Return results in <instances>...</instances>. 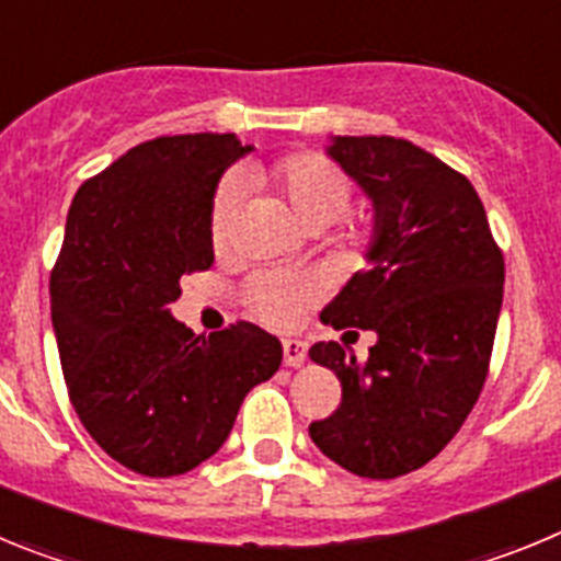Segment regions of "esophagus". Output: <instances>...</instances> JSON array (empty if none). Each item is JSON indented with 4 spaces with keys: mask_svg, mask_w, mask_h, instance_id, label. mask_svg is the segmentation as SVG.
<instances>
[{
    "mask_svg": "<svg viewBox=\"0 0 561 561\" xmlns=\"http://www.w3.org/2000/svg\"><path fill=\"white\" fill-rule=\"evenodd\" d=\"M284 362L286 368H300L306 362V342L284 340Z\"/></svg>",
    "mask_w": 561,
    "mask_h": 561,
    "instance_id": "34e87169",
    "label": "esophagus"
}]
</instances>
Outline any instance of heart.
Instances as JSON below:
<instances>
[{"label":"heart","mask_w":561,"mask_h":561,"mask_svg":"<svg viewBox=\"0 0 561 561\" xmlns=\"http://www.w3.org/2000/svg\"><path fill=\"white\" fill-rule=\"evenodd\" d=\"M247 182L266 185L284 199L286 210L300 227H329L340 219L342 213L348 210L351 185L342 176L340 168L331 165L329 160L317 157V153H291L284 160L272 162L266 168H250L244 173ZM238 210V191L232 182L216 191L210 207V241L221 247L230 236L232 219ZM311 297V286L300 277L272 275L261 277L252 286V309L261 320L275 325H286L295 320L300 306Z\"/></svg>","instance_id":"1"}]
</instances>
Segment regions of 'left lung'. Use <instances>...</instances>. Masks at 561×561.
Here are the masks:
<instances>
[{"label": "left lung", "mask_w": 561, "mask_h": 561, "mask_svg": "<svg viewBox=\"0 0 561 561\" xmlns=\"http://www.w3.org/2000/svg\"><path fill=\"white\" fill-rule=\"evenodd\" d=\"M325 153L374 207L368 270L323 309L334 329L374 331L359 362L311 345L334 370L340 408L311 421L317 449L359 478L390 480L433 460L483 390L505 264L472 182L396 137H331ZM356 334V331H348Z\"/></svg>", "instance_id": "obj_1"}]
</instances>
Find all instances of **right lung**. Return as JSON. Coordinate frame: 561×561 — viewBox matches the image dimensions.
<instances>
[{
	"instance_id": "right-lung-1",
	"label": "right lung",
	"mask_w": 561,
	"mask_h": 561,
	"mask_svg": "<svg viewBox=\"0 0 561 561\" xmlns=\"http://www.w3.org/2000/svg\"><path fill=\"white\" fill-rule=\"evenodd\" d=\"M250 151L236 134L140 142L67 213L49 309L69 401L98 447L146 478L219 453L244 396L284 359L257 325L196 336L168 309L180 277L213 264V196Z\"/></svg>"
}]
</instances>
